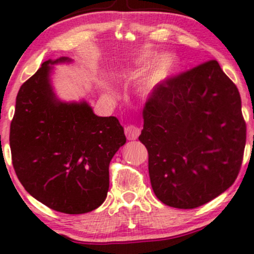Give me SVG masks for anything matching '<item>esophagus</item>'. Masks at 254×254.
Returning <instances> with one entry per match:
<instances>
[{
	"label": "esophagus",
	"mask_w": 254,
	"mask_h": 254,
	"mask_svg": "<svg viewBox=\"0 0 254 254\" xmlns=\"http://www.w3.org/2000/svg\"><path fill=\"white\" fill-rule=\"evenodd\" d=\"M124 133L129 140L137 139L140 133V129L134 124H127L124 127Z\"/></svg>",
	"instance_id": "esophagus-1"
}]
</instances>
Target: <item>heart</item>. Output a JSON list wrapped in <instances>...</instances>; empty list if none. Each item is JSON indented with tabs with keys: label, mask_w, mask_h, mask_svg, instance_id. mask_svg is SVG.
<instances>
[{
	"label": "heart",
	"mask_w": 254,
	"mask_h": 254,
	"mask_svg": "<svg viewBox=\"0 0 254 254\" xmlns=\"http://www.w3.org/2000/svg\"><path fill=\"white\" fill-rule=\"evenodd\" d=\"M151 61H152V57L151 56H145L143 59H140L136 64V71H143L151 63ZM173 66H175V61H173L172 57L163 56L155 64V66L151 70L150 75L147 76L145 82L140 86V92L145 96L150 95L157 88V85H159V83H162L164 79L168 78L170 73L172 72Z\"/></svg>",
	"instance_id": "heart-1"
}]
</instances>
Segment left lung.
Instances as JSON below:
<instances>
[{
	"instance_id": "left-lung-1",
	"label": "left lung",
	"mask_w": 254,
	"mask_h": 254,
	"mask_svg": "<svg viewBox=\"0 0 254 254\" xmlns=\"http://www.w3.org/2000/svg\"><path fill=\"white\" fill-rule=\"evenodd\" d=\"M143 120L138 139L149 153L151 186L162 203L201 206L238 177L246 143L242 99L216 60L159 83Z\"/></svg>"
}]
</instances>
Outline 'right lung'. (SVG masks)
<instances>
[{
  "label": "right lung",
  "mask_w": 254,
  "mask_h": 254,
  "mask_svg": "<svg viewBox=\"0 0 254 254\" xmlns=\"http://www.w3.org/2000/svg\"><path fill=\"white\" fill-rule=\"evenodd\" d=\"M46 61L21 85L10 124L12 166L29 193L68 214L101 206L109 190V164L127 142L116 117H98L86 103L57 101Z\"/></svg>",
  "instance_id": "1"
}]
</instances>
